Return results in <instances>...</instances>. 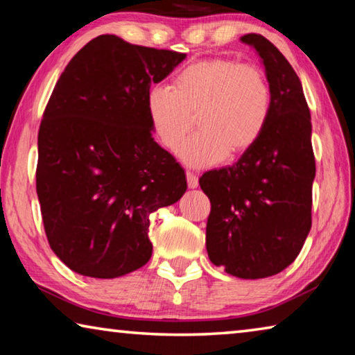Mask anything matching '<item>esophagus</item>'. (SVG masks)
<instances>
[{
    "label": "esophagus",
    "mask_w": 355,
    "mask_h": 355,
    "mask_svg": "<svg viewBox=\"0 0 355 355\" xmlns=\"http://www.w3.org/2000/svg\"><path fill=\"white\" fill-rule=\"evenodd\" d=\"M186 182H188L189 188H197V186H199V178H197L196 173L191 171H186Z\"/></svg>",
    "instance_id": "esophagus-1"
}]
</instances>
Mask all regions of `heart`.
<instances>
[{
    "mask_svg": "<svg viewBox=\"0 0 355 355\" xmlns=\"http://www.w3.org/2000/svg\"><path fill=\"white\" fill-rule=\"evenodd\" d=\"M272 94L257 65L230 58H211L184 67L169 86L147 94L150 127L158 142L175 153L192 128L197 133L182 148L184 163L196 167L219 163L254 146L271 114Z\"/></svg>",
    "mask_w": 355,
    "mask_h": 355,
    "instance_id": "heart-1",
    "label": "heart"
}]
</instances>
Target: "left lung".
<instances>
[{
    "label": "left lung",
    "mask_w": 355,
    "mask_h": 355,
    "mask_svg": "<svg viewBox=\"0 0 355 355\" xmlns=\"http://www.w3.org/2000/svg\"><path fill=\"white\" fill-rule=\"evenodd\" d=\"M243 42L263 59L272 105L261 136L233 166L199 178L211 203L207 250L239 279L279 274L296 260L311 227L316 172L310 110L296 71L261 34Z\"/></svg>",
    "instance_id": "8db88e82"
}]
</instances>
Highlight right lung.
Here are the masks:
<instances>
[{"instance_id":"obj_1","label":"right lung","mask_w":355,"mask_h":355,"mask_svg":"<svg viewBox=\"0 0 355 355\" xmlns=\"http://www.w3.org/2000/svg\"><path fill=\"white\" fill-rule=\"evenodd\" d=\"M184 53L92 39L45 106L35 169L53 252L81 275L114 279L152 257L148 216L186 191L183 167L153 141L147 94Z\"/></svg>"}]
</instances>
